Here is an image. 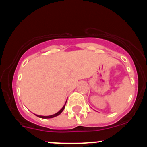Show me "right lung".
Listing matches in <instances>:
<instances>
[{
	"label": "right lung",
	"mask_w": 147,
	"mask_h": 147,
	"mask_svg": "<svg viewBox=\"0 0 147 147\" xmlns=\"http://www.w3.org/2000/svg\"><path fill=\"white\" fill-rule=\"evenodd\" d=\"M66 102H67V101H66V102H65V104H64V106H63V107H62V109H61V110H60L59 111H58V112H57V113H55V114L51 115H48V116L38 115H36V114H35V115H36L37 117H40V118H43V119H48V118H53V117H57V116L59 115L62 113V111H63L64 110V109H65V104H66Z\"/></svg>",
	"instance_id": "1"
}]
</instances>
